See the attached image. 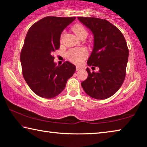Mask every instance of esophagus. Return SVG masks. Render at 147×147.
I'll list each match as a JSON object with an SVG mask.
<instances>
[{
    "instance_id": "esophagus-1",
    "label": "esophagus",
    "mask_w": 147,
    "mask_h": 147,
    "mask_svg": "<svg viewBox=\"0 0 147 147\" xmlns=\"http://www.w3.org/2000/svg\"><path fill=\"white\" fill-rule=\"evenodd\" d=\"M82 69V67H78V66H76V71H80Z\"/></svg>"
}]
</instances>
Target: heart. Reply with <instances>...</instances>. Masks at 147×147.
Here are the masks:
<instances>
[{
	"mask_svg": "<svg viewBox=\"0 0 147 147\" xmlns=\"http://www.w3.org/2000/svg\"><path fill=\"white\" fill-rule=\"evenodd\" d=\"M73 30L76 34L77 37L80 39L82 36L86 35L87 31L80 24H76L73 27ZM87 53L84 49H73L69 50L67 53V57L71 61L74 63L78 64L86 58Z\"/></svg>",
	"mask_w": 147,
	"mask_h": 147,
	"instance_id": "obj_1",
	"label": "heart"
}]
</instances>
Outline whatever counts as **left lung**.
Returning a JSON list of instances; mask_svg holds the SVG:
<instances>
[{"label":"left lung","instance_id":"8db88e82","mask_svg":"<svg viewBox=\"0 0 147 147\" xmlns=\"http://www.w3.org/2000/svg\"><path fill=\"white\" fill-rule=\"evenodd\" d=\"M78 19L93 35V49L88 65L99 68L98 72L86 69L88 76L81 83L82 87L92 98H108L119 90L125 78L127 44L121 31L106 20L81 17Z\"/></svg>","mask_w":147,"mask_h":147}]
</instances>
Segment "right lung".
<instances>
[{"label":"right lung","instance_id":"add662e5","mask_svg":"<svg viewBox=\"0 0 147 147\" xmlns=\"http://www.w3.org/2000/svg\"><path fill=\"white\" fill-rule=\"evenodd\" d=\"M75 19L46 17L27 32L20 56L23 75L32 91L41 97L52 98L60 94L75 73L74 65L65 61L56 65L52 56L59 48L62 32Z\"/></svg>","mask_w":147,"mask_h":147}]
</instances>
